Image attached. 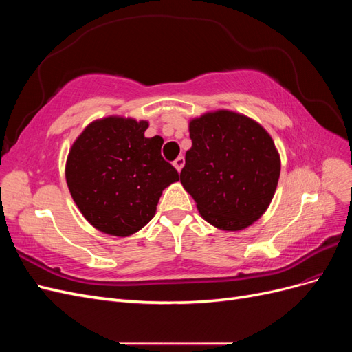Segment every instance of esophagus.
Listing matches in <instances>:
<instances>
[{"label": "esophagus", "instance_id": "esophagus-1", "mask_svg": "<svg viewBox=\"0 0 352 352\" xmlns=\"http://www.w3.org/2000/svg\"><path fill=\"white\" fill-rule=\"evenodd\" d=\"M173 166L176 167L177 172H180V170H182V167L185 166V158L184 157H177L175 162H173Z\"/></svg>", "mask_w": 352, "mask_h": 352}]
</instances>
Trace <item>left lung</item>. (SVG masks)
Wrapping results in <instances>:
<instances>
[{
	"label": "left lung",
	"mask_w": 352,
	"mask_h": 352,
	"mask_svg": "<svg viewBox=\"0 0 352 352\" xmlns=\"http://www.w3.org/2000/svg\"><path fill=\"white\" fill-rule=\"evenodd\" d=\"M192 141L180 182L212 226L241 230L267 210L280 175L270 135L242 114L226 110L189 123Z\"/></svg>",
	"instance_id": "left-lung-1"
}]
</instances>
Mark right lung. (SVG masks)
I'll return each mask as SVG.
<instances>
[{"instance_id": "right-lung-1", "label": "right lung", "mask_w": 352, "mask_h": 352, "mask_svg": "<svg viewBox=\"0 0 352 352\" xmlns=\"http://www.w3.org/2000/svg\"><path fill=\"white\" fill-rule=\"evenodd\" d=\"M146 122L107 117L91 123L69 153L66 180L94 228L129 236L154 214L163 189L179 180L162 155L163 138H145Z\"/></svg>"}]
</instances>
